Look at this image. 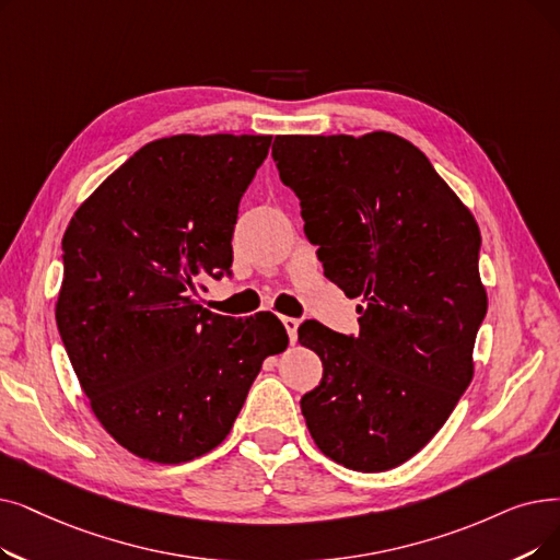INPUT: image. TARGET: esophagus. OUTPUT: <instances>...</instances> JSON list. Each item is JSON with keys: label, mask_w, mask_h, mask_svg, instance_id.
Masks as SVG:
<instances>
[{"label": "esophagus", "mask_w": 560, "mask_h": 560, "mask_svg": "<svg viewBox=\"0 0 560 560\" xmlns=\"http://www.w3.org/2000/svg\"><path fill=\"white\" fill-rule=\"evenodd\" d=\"M281 323H283V327H285V331H288L290 343H295V340H298V327H300V320H298V318H288V315H283Z\"/></svg>", "instance_id": "esophagus-1"}]
</instances>
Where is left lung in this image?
<instances>
[{"label": "left lung", "mask_w": 560, "mask_h": 560, "mask_svg": "<svg viewBox=\"0 0 560 560\" xmlns=\"http://www.w3.org/2000/svg\"><path fill=\"white\" fill-rule=\"evenodd\" d=\"M279 178L298 194L325 277L359 298V334L304 320L323 380L300 400L327 457L394 469L436 434L474 377L488 313L480 231L430 160L392 132L279 135Z\"/></svg>", "instance_id": "8db88e82"}]
</instances>
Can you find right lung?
Here are the masks:
<instances>
[{"mask_svg":"<svg viewBox=\"0 0 560 560\" xmlns=\"http://www.w3.org/2000/svg\"><path fill=\"white\" fill-rule=\"evenodd\" d=\"M270 135H176L145 143L66 229L57 327L93 415L137 457L180 465L220 446L265 357L288 346L270 311L199 304L231 277L242 194Z\"/></svg>","mask_w":560,"mask_h":560,"instance_id":"1","label":"right lung"}]
</instances>
